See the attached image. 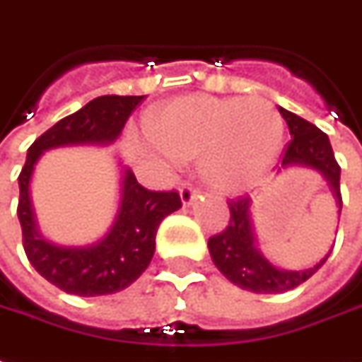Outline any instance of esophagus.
Listing matches in <instances>:
<instances>
[{"label":"esophagus","mask_w":362,"mask_h":362,"mask_svg":"<svg viewBox=\"0 0 362 362\" xmlns=\"http://www.w3.org/2000/svg\"><path fill=\"white\" fill-rule=\"evenodd\" d=\"M180 198H182V204H184V206H192V204L196 202V198H198V192L192 188V184L184 182L180 188Z\"/></svg>","instance_id":"1"}]
</instances>
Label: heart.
<instances>
[{
  "label": "heart",
  "mask_w": 362,
  "mask_h": 362,
  "mask_svg": "<svg viewBox=\"0 0 362 362\" xmlns=\"http://www.w3.org/2000/svg\"><path fill=\"white\" fill-rule=\"evenodd\" d=\"M146 137L176 160H199L209 188L245 194L276 160L284 123L262 98L182 95L148 113Z\"/></svg>",
  "instance_id": "b5f03b06"
}]
</instances>
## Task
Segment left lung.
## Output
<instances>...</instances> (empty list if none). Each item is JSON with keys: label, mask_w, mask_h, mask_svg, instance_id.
Here are the masks:
<instances>
[{"label": "left lung", "mask_w": 362, "mask_h": 362, "mask_svg": "<svg viewBox=\"0 0 362 362\" xmlns=\"http://www.w3.org/2000/svg\"><path fill=\"white\" fill-rule=\"evenodd\" d=\"M278 111L286 121L290 135H292L284 158H282V168L304 166V168L317 170L333 192V198L339 207L337 214H341V207H343L339 189L341 168L333 155L329 137L322 129H317L310 121L302 119L292 111L284 107H278ZM227 204H229V214H231L227 229H223L219 235H214L207 241V249L219 272L243 290H249L255 294H278V292L292 290L304 284L308 278L322 269L323 262L333 251L331 247L329 252L312 269H278L269 259H264V255L260 252L257 245V235L252 229L251 219V198L229 199Z\"/></svg>", "instance_id": "1"}]
</instances>
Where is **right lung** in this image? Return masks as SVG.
<instances>
[{
  "mask_svg": "<svg viewBox=\"0 0 362 362\" xmlns=\"http://www.w3.org/2000/svg\"><path fill=\"white\" fill-rule=\"evenodd\" d=\"M143 98L100 95L45 131L27 151V160L19 174L17 207L23 247L40 276L66 294L107 296L131 286L151 264L160 221L182 207L178 192L143 188L133 170L121 166L119 206L102 239L84 247H64L40 233L31 199V180L40 156L58 146L115 143L131 111Z\"/></svg>",
  "mask_w": 362,
  "mask_h": 362,
  "instance_id": "1",
  "label": "right lung"
}]
</instances>
